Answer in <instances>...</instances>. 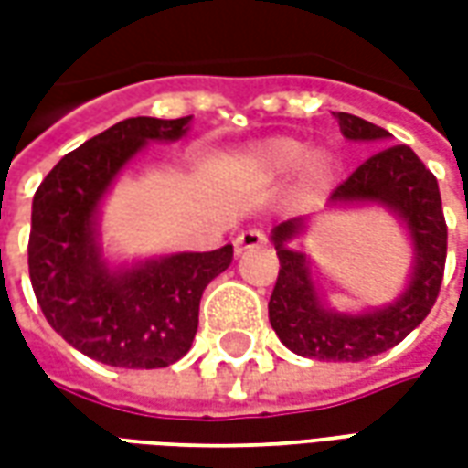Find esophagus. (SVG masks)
<instances>
[{"label": "esophagus", "instance_id": "34e87169", "mask_svg": "<svg viewBox=\"0 0 468 468\" xmlns=\"http://www.w3.org/2000/svg\"><path fill=\"white\" fill-rule=\"evenodd\" d=\"M263 243H265L263 230H258V228H250V230H243V233L235 238V250H238V253H245V250L261 248Z\"/></svg>", "mask_w": 468, "mask_h": 468}]
</instances>
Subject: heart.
Masks as SVG:
<instances>
[{"label": "heart", "instance_id": "b5f03b06", "mask_svg": "<svg viewBox=\"0 0 468 468\" xmlns=\"http://www.w3.org/2000/svg\"><path fill=\"white\" fill-rule=\"evenodd\" d=\"M243 165L263 180L283 177L301 165V180L308 190H318L328 183L334 163L325 150L305 153V143L295 137H268L263 143L248 147L243 153Z\"/></svg>", "mask_w": 468, "mask_h": 468}]
</instances>
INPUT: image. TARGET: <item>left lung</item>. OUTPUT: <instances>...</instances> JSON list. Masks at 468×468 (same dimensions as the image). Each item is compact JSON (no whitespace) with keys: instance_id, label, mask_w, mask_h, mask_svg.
Masks as SVG:
<instances>
[{"instance_id":"1","label":"left lung","mask_w":468,"mask_h":468,"mask_svg":"<svg viewBox=\"0 0 468 468\" xmlns=\"http://www.w3.org/2000/svg\"><path fill=\"white\" fill-rule=\"evenodd\" d=\"M346 140L381 143L391 133L348 112H335ZM331 207L381 205L391 210L409 233L413 263L409 283L391 303L361 314L334 311L315 288L308 255L293 240L308 228L305 218L275 225L271 240L281 261L278 281L268 303L271 325L298 356L315 361H363L401 344L429 315L441 288L446 263V220L441 193L433 173L409 144H388L368 157L356 173L335 187Z\"/></svg>"}]
</instances>
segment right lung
I'll return each mask as SVG.
<instances>
[{
    "label": "right lung",
    "instance_id": "right-lung-1",
    "mask_svg": "<svg viewBox=\"0 0 468 468\" xmlns=\"http://www.w3.org/2000/svg\"><path fill=\"white\" fill-rule=\"evenodd\" d=\"M193 117H130L80 144L37 187L29 278L47 324L90 358L120 368H165L193 346L207 283L233 245L112 265L100 243V205L147 143H175Z\"/></svg>",
    "mask_w": 468,
    "mask_h": 468
}]
</instances>
